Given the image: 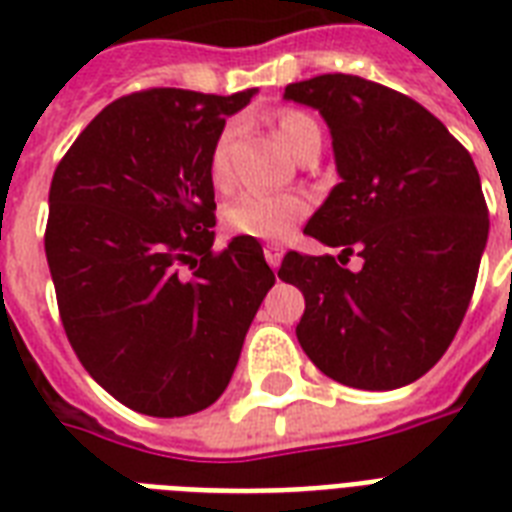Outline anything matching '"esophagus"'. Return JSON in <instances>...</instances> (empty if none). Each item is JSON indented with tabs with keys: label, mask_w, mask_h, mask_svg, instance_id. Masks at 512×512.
Wrapping results in <instances>:
<instances>
[{
	"label": "esophagus",
	"mask_w": 512,
	"mask_h": 512,
	"mask_svg": "<svg viewBox=\"0 0 512 512\" xmlns=\"http://www.w3.org/2000/svg\"><path fill=\"white\" fill-rule=\"evenodd\" d=\"M263 255H265V260H268V265H271V268H279L281 257H284V249H281L279 244H265Z\"/></svg>",
	"instance_id": "1"
}]
</instances>
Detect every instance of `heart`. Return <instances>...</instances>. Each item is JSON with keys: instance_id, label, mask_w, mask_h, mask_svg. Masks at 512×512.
<instances>
[{"instance_id": "b5f03b06", "label": "heart", "mask_w": 512, "mask_h": 512, "mask_svg": "<svg viewBox=\"0 0 512 512\" xmlns=\"http://www.w3.org/2000/svg\"><path fill=\"white\" fill-rule=\"evenodd\" d=\"M276 132L292 156L300 154L311 140L321 138L319 124L313 122V116L297 111V108L279 111ZM231 138V127L220 132L212 156H209V177L217 188H228L231 183ZM308 212H311V199L305 193L244 191L233 201H228V207L223 209V223L236 236L284 239Z\"/></svg>"}]
</instances>
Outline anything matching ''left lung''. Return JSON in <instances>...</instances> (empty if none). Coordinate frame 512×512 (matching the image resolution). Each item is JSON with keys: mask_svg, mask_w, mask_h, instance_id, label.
Listing matches in <instances>:
<instances>
[{"mask_svg": "<svg viewBox=\"0 0 512 512\" xmlns=\"http://www.w3.org/2000/svg\"><path fill=\"white\" fill-rule=\"evenodd\" d=\"M284 98L324 116L340 175L305 233L362 257L348 272L332 255H284L279 279L305 297L297 340L348 388L420 380L465 319L489 239L476 164L428 108L361 76H313Z\"/></svg>", "mask_w": 512, "mask_h": 512, "instance_id": "left-lung-1", "label": "left lung"}]
</instances>
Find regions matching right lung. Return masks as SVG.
Here are the masks:
<instances>
[{
    "mask_svg": "<svg viewBox=\"0 0 512 512\" xmlns=\"http://www.w3.org/2000/svg\"><path fill=\"white\" fill-rule=\"evenodd\" d=\"M255 92L124 95L52 175L44 252L66 337L92 380L148 417L223 396L276 281L252 236L212 252L209 156Z\"/></svg>",
    "mask_w": 512,
    "mask_h": 512,
    "instance_id": "right-lung-1",
    "label": "right lung"
}]
</instances>
